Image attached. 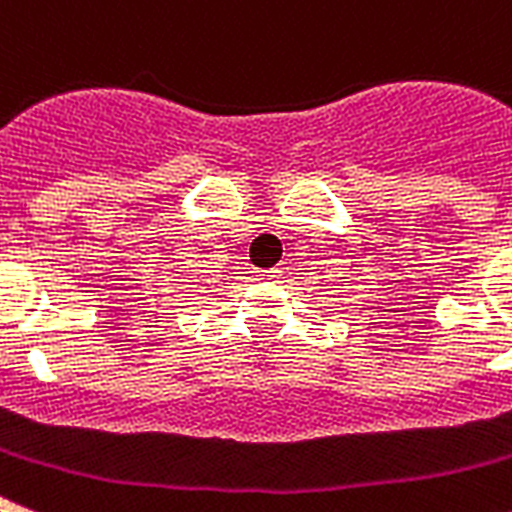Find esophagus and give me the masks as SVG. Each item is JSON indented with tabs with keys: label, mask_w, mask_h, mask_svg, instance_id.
Instances as JSON below:
<instances>
[{
	"label": "esophagus",
	"mask_w": 512,
	"mask_h": 512,
	"mask_svg": "<svg viewBox=\"0 0 512 512\" xmlns=\"http://www.w3.org/2000/svg\"><path fill=\"white\" fill-rule=\"evenodd\" d=\"M279 274H282L279 269H256L253 271V277L261 279V282H274V279H279Z\"/></svg>",
	"instance_id": "34e87169"
}]
</instances>
